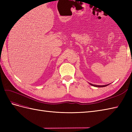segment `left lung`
<instances>
[{"instance_id": "1", "label": "left lung", "mask_w": 132, "mask_h": 132, "mask_svg": "<svg viewBox=\"0 0 132 132\" xmlns=\"http://www.w3.org/2000/svg\"><path fill=\"white\" fill-rule=\"evenodd\" d=\"M91 85H92V86H94V87H105V86H108L109 84H108V85H103V86H98V85H92V84H91V83H89Z\"/></svg>"}]
</instances>
